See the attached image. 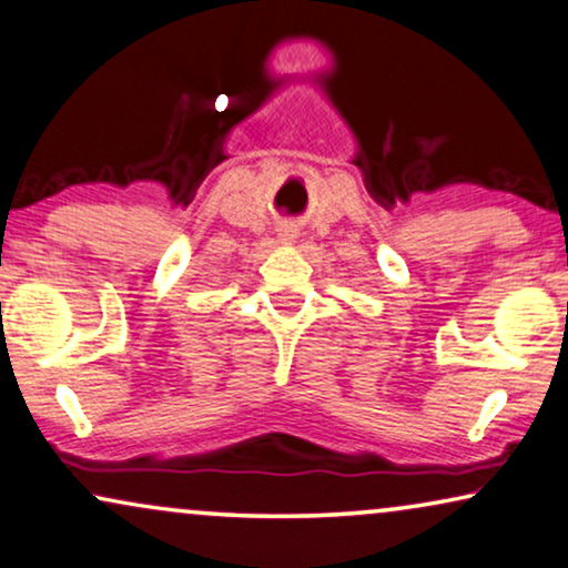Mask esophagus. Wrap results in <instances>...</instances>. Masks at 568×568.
<instances>
[{
  "label": "esophagus",
  "instance_id": "esophagus-1",
  "mask_svg": "<svg viewBox=\"0 0 568 568\" xmlns=\"http://www.w3.org/2000/svg\"><path fill=\"white\" fill-rule=\"evenodd\" d=\"M296 235H298L296 225H288V222H285V225H280V227H277V239H280V241L291 243L293 239H296Z\"/></svg>",
  "mask_w": 568,
  "mask_h": 568
}]
</instances>
